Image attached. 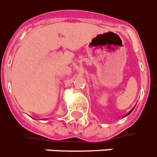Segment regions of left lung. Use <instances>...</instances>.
<instances>
[{
	"instance_id": "8db88e82",
	"label": "left lung",
	"mask_w": 157,
	"mask_h": 157,
	"mask_svg": "<svg viewBox=\"0 0 157 157\" xmlns=\"http://www.w3.org/2000/svg\"><path fill=\"white\" fill-rule=\"evenodd\" d=\"M135 107H134V108H133V109H131V110H130V112H129V113H127V114H126V116H125V117H126V116H128V115H129V114H130V113H131V112H132V111H133V109H135Z\"/></svg>"
}]
</instances>
